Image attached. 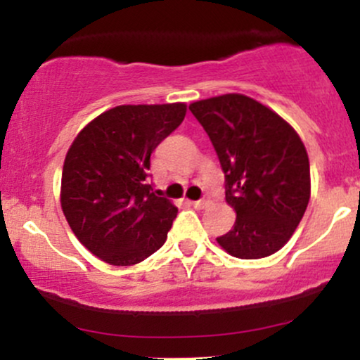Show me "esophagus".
Masks as SVG:
<instances>
[{
    "label": "esophagus",
    "mask_w": 360,
    "mask_h": 360,
    "mask_svg": "<svg viewBox=\"0 0 360 360\" xmlns=\"http://www.w3.org/2000/svg\"><path fill=\"white\" fill-rule=\"evenodd\" d=\"M208 198H203V200H198V201H191V205L194 208H205V206H208Z\"/></svg>",
    "instance_id": "esophagus-1"
}]
</instances>
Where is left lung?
Listing matches in <instances>:
<instances>
[{
	"label": "left lung",
	"mask_w": 360,
	"mask_h": 360,
	"mask_svg": "<svg viewBox=\"0 0 360 360\" xmlns=\"http://www.w3.org/2000/svg\"><path fill=\"white\" fill-rule=\"evenodd\" d=\"M189 110L208 134L225 172V200L237 213L218 245L238 259L283 249L311 194L309 160L300 135L276 111L245 94L194 101Z\"/></svg>",
	"instance_id": "left-lung-1"
}]
</instances>
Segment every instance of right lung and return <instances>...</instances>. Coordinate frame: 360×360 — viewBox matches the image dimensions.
Wrapping results in <instances>:
<instances>
[{"label": "right lung", "instance_id": "obj_1", "mask_svg": "<svg viewBox=\"0 0 360 360\" xmlns=\"http://www.w3.org/2000/svg\"><path fill=\"white\" fill-rule=\"evenodd\" d=\"M184 117V103L120 105L91 120L69 147L62 212L103 262L134 266L166 242L177 208L147 184V172L154 148Z\"/></svg>", "mask_w": 360, "mask_h": 360}]
</instances>
